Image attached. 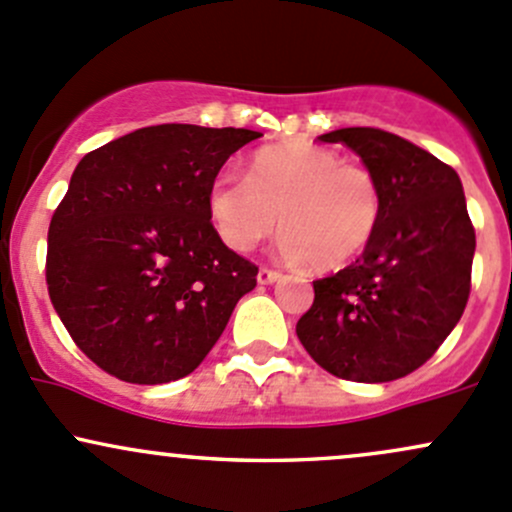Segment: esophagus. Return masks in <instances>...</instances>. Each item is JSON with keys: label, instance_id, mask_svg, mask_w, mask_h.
Instances as JSON below:
<instances>
[{"label": "esophagus", "instance_id": "34e87169", "mask_svg": "<svg viewBox=\"0 0 512 512\" xmlns=\"http://www.w3.org/2000/svg\"><path fill=\"white\" fill-rule=\"evenodd\" d=\"M279 277H282V274L277 270H270V267H260V272H257V282L260 284H274Z\"/></svg>", "mask_w": 512, "mask_h": 512}]
</instances>
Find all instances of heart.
Masks as SVG:
<instances>
[{"mask_svg": "<svg viewBox=\"0 0 512 512\" xmlns=\"http://www.w3.org/2000/svg\"><path fill=\"white\" fill-rule=\"evenodd\" d=\"M383 193L373 171L333 149L294 142L252 154L247 179L220 176L208 215L228 247L250 252L279 228L289 262L338 270L365 252L378 230Z\"/></svg>", "mask_w": 512, "mask_h": 512, "instance_id": "obj_1", "label": "heart"}]
</instances>
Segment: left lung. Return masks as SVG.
<instances>
[{
	"label": "left lung",
	"mask_w": 512,
	"mask_h": 512,
	"mask_svg": "<svg viewBox=\"0 0 512 512\" xmlns=\"http://www.w3.org/2000/svg\"><path fill=\"white\" fill-rule=\"evenodd\" d=\"M319 139L363 159L383 213L353 265L316 279L297 336L336 378L390 383L427 363L466 309L476 233L464 186L427 149L383 129L346 127Z\"/></svg>",
	"instance_id": "1"
}]
</instances>
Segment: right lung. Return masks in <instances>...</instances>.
<instances>
[{"label":"right lung","mask_w":512,"mask_h":512,"mask_svg":"<svg viewBox=\"0 0 512 512\" xmlns=\"http://www.w3.org/2000/svg\"><path fill=\"white\" fill-rule=\"evenodd\" d=\"M252 129L157 125L85 154L48 228L46 284L105 373L161 385L198 368L257 284L208 215L220 166Z\"/></svg>","instance_id":"add662e5"}]
</instances>
